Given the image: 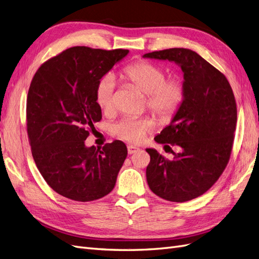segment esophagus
Instances as JSON below:
<instances>
[{
    "mask_svg": "<svg viewBox=\"0 0 259 259\" xmlns=\"http://www.w3.org/2000/svg\"><path fill=\"white\" fill-rule=\"evenodd\" d=\"M139 150V148L135 147V146H128L127 147V152L128 154H133V153H136Z\"/></svg>",
    "mask_w": 259,
    "mask_h": 259,
    "instance_id": "34e87169",
    "label": "esophagus"
}]
</instances>
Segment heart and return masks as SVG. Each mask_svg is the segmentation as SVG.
Listing matches in <instances>:
<instances>
[{"label":"heart","mask_w":259,"mask_h":259,"mask_svg":"<svg viewBox=\"0 0 259 259\" xmlns=\"http://www.w3.org/2000/svg\"><path fill=\"white\" fill-rule=\"evenodd\" d=\"M121 79L135 86L146 94L145 107L158 117L161 122H168L176 115L185 99V83L179 75L166 76L162 66L147 60H137L122 69ZM96 101L106 113L115 109V83L114 79L107 74L101 77L95 90ZM154 127L151 119L121 120L113 126L114 134L130 143L143 142L145 136Z\"/></svg>","instance_id":"obj_1"}]
</instances>
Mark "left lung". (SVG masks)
<instances>
[{
	"label": "left lung",
	"mask_w": 259,
	"mask_h": 259,
	"mask_svg": "<svg viewBox=\"0 0 259 259\" xmlns=\"http://www.w3.org/2000/svg\"><path fill=\"white\" fill-rule=\"evenodd\" d=\"M144 57L176 62L184 72L186 89L174 119L154 138L165 147H178L179 152L171 151L174 158L168 160L154 149H146L150 154L147 182L164 200L190 201L205 193L229 162L237 124L236 98L227 77L191 50L168 49Z\"/></svg>",
	"instance_id": "8db88e82"
}]
</instances>
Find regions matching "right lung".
I'll return each mask as SVG.
<instances>
[{
    "instance_id": "add662e5",
    "label": "right lung",
    "mask_w": 259,
    "mask_h": 259,
    "mask_svg": "<svg viewBox=\"0 0 259 259\" xmlns=\"http://www.w3.org/2000/svg\"><path fill=\"white\" fill-rule=\"evenodd\" d=\"M128 50L70 48L37 69L27 97L31 152L45 182L60 195L79 202L110 193L126 159L121 140L85 147L101 120L97 83Z\"/></svg>"
}]
</instances>
